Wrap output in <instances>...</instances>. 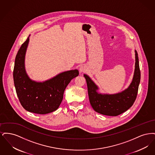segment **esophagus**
Listing matches in <instances>:
<instances>
[{
    "instance_id": "1",
    "label": "esophagus",
    "mask_w": 155,
    "mask_h": 155,
    "mask_svg": "<svg viewBox=\"0 0 155 155\" xmlns=\"http://www.w3.org/2000/svg\"><path fill=\"white\" fill-rule=\"evenodd\" d=\"M79 70L80 73H84L87 70V68L85 66H81L79 68Z\"/></svg>"
}]
</instances>
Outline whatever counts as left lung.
<instances>
[{
	"label": "left lung",
	"instance_id": "left-lung-1",
	"mask_svg": "<svg viewBox=\"0 0 155 155\" xmlns=\"http://www.w3.org/2000/svg\"><path fill=\"white\" fill-rule=\"evenodd\" d=\"M135 69L133 80L129 86L116 94H103L99 88L87 74H84L88 87L89 99L94 110L103 115L116 116L130 109L137 95L140 80L139 59L135 50Z\"/></svg>",
	"mask_w": 155,
	"mask_h": 155
}]
</instances>
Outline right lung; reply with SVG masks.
I'll return each instance as SVG.
<instances>
[{"mask_svg":"<svg viewBox=\"0 0 155 155\" xmlns=\"http://www.w3.org/2000/svg\"><path fill=\"white\" fill-rule=\"evenodd\" d=\"M30 37L21 45L15 59L13 78L17 96L28 111L45 114L56 110L63 98L64 90L72 79L78 75L77 69L63 71L42 82L30 78L25 67Z\"/></svg>","mask_w":155,"mask_h":155,"instance_id":"right-lung-1","label":"right lung"}]
</instances>
